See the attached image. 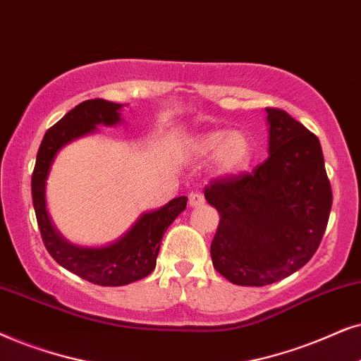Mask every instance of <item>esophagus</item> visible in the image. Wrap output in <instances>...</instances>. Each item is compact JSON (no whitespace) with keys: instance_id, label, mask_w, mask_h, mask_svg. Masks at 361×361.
<instances>
[{"instance_id":"esophagus-1","label":"esophagus","mask_w":361,"mask_h":361,"mask_svg":"<svg viewBox=\"0 0 361 361\" xmlns=\"http://www.w3.org/2000/svg\"><path fill=\"white\" fill-rule=\"evenodd\" d=\"M204 204V196L201 193H191L190 195V206L191 208H198V206Z\"/></svg>"}]
</instances>
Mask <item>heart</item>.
<instances>
[{
    "label": "heart",
    "mask_w": 361,
    "mask_h": 361,
    "mask_svg": "<svg viewBox=\"0 0 361 361\" xmlns=\"http://www.w3.org/2000/svg\"><path fill=\"white\" fill-rule=\"evenodd\" d=\"M186 150L196 157L211 155L213 166L223 175L244 171L252 160L251 138L243 130H211L191 135Z\"/></svg>",
    "instance_id": "b5f03b06"
}]
</instances>
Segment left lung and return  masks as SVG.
Wrapping results in <instances>:
<instances>
[{
  "label": "left lung",
  "mask_w": 361,
  "mask_h": 361,
  "mask_svg": "<svg viewBox=\"0 0 361 361\" xmlns=\"http://www.w3.org/2000/svg\"><path fill=\"white\" fill-rule=\"evenodd\" d=\"M266 112L267 160L252 173L216 178L204 190L221 216L211 244L213 266L236 286L274 284L304 267L331 208L319 138L284 110Z\"/></svg>",
  "instance_id": "obj_1"
}]
</instances>
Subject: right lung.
Here are the masks:
<instances>
[{
    "mask_svg": "<svg viewBox=\"0 0 361 361\" xmlns=\"http://www.w3.org/2000/svg\"><path fill=\"white\" fill-rule=\"evenodd\" d=\"M123 104L92 99L75 105L42 138L32 171L31 190L37 226L47 252L75 276L104 287L127 286L153 272L168 226L186 208V196L168 201L161 208L138 216L132 228L117 241L105 246H79L62 236L47 213L46 185L57 153L77 138L92 135L97 125L115 127L122 120Z\"/></svg>",
    "mask_w": 361,
    "mask_h": 361,
    "instance_id": "obj_1",
    "label": "right lung"
}]
</instances>
